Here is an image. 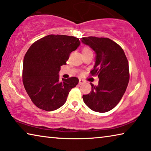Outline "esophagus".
Returning <instances> with one entry per match:
<instances>
[{
	"instance_id": "1",
	"label": "esophagus",
	"mask_w": 151,
	"mask_h": 151,
	"mask_svg": "<svg viewBox=\"0 0 151 151\" xmlns=\"http://www.w3.org/2000/svg\"><path fill=\"white\" fill-rule=\"evenodd\" d=\"M83 83H84V81L81 80V79H80V80H79V84L82 85V84H83Z\"/></svg>"
}]
</instances>
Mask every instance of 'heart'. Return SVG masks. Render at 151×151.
<instances>
[{"instance_id":"heart-1","label":"heart","mask_w":151,"mask_h":151,"mask_svg":"<svg viewBox=\"0 0 151 151\" xmlns=\"http://www.w3.org/2000/svg\"><path fill=\"white\" fill-rule=\"evenodd\" d=\"M91 51L90 49H89L88 47H84V48H83V49H82V53L87 52V51Z\"/></svg>"}]
</instances>
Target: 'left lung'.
I'll use <instances>...</instances> for the list:
<instances>
[{
  "instance_id": "1",
  "label": "left lung",
  "mask_w": 151,
  "mask_h": 151,
  "mask_svg": "<svg viewBox=\"0 0 151 151\" xmlns=\"http://www.w3.org/2000/svg\"><path fill=\"white\" fill-rule=\"evenodd\" d=\"M81 42L95 51V65L90 73L99 78L98 85L91 83V92L83 95V102L95 112H108L119 103L127 90L128 59L122 47L108 38L88 37L81 38Z\"/></svg>"
}]
</instances>
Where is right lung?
Masks as SVG:
<instances>
[{
	"mask_svg": "<svg viewBox=\"0 0 151 151\" xmlns=\"http://www.w3.org/2000/svg\"><path fill=\"white\" fill-rule=\"evenodd\" d=\"M80 45L75 37L49 35L36 41L27 51L23 60V82L37 107L45 111L58 109L65 103L70 90L79 82L71 77L59 81L61 66Z\"/></svg>",
	"mask_w": 151,
	"mask_h": 151,
	"instance_id": "1",
	"label": "right lung"
}]
</instances>
